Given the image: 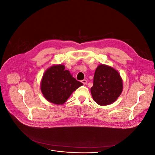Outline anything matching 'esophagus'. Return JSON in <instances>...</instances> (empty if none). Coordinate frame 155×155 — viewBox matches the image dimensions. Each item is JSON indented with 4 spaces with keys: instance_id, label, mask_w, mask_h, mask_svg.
<instances>
[{
    "instance_id": "34e87169",
    "label": "esophagus",
    "mask_w": 155,
    "mask_h": 155,
    "mask_svg": "<svg viewBox=\"0 0 155 155\" xmlns=\"http://www.w3.org/2000/svg\"><path fill=\"white\" fill-rule=\"evenodd\" d=\"M81 82H82V83L84 85H85L87 83V81L86 80V79H83V80H82V81H81Z\"/></svg>"
}]
</instances>
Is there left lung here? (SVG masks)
I'll use <instances>...</instances> for the list:
<instances>
[{
    "label": "left lung",
    "instance_id": "left-lung-1",
    "mask_svg": "<svg viewBox=\"0 0 155 155\" xmlns=\"http://www.w3.org/2000/svg\"><path fill=\"white\" fill-rule=\"evenodd\" d=\"M123 80L116 69L106 64H99L94 76L91 92L97 104L105 106L113 104L123 91Z\"/></svg>",
    "mask_w": 155,
    "mask_h": 155
}]
</instances>
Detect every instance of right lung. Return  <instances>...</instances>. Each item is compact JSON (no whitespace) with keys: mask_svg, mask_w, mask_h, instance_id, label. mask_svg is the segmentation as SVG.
<instances>
[{"mask_svg":"<svg viewBox=\"0 0 155 155\" xmlns=\"http://www.w3.org/2000/svg\"><path fill=\"white\" fill-rule=\"evenodd\" d=\"M64 68L63 64H54L46 70L41 79V92L51 104H64L72 92L83 85Z\"/></svg>","mask_w":155,"mask_h":155,"instance_id":"right-lung-1","label":"right lung"}]
</instances>
